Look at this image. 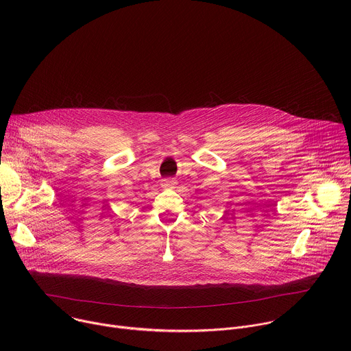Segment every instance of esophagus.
<instances>
[{
    "instance_id": "1",
    "label": "esophagus",
    "mask_w": 351,
    "mask_h": 351,
    "mask_svg": "<svg viewBox=\"0 0 351 351\" xmlns=\"http://www.w3.org/2000/svg\"><path fill=\"white\" fill-rule=\"evenodd\" d=\"M161 186L164 189H173L176 186V180H173V179H162L161 180Z\"/></svg>"
}]
</instances>
